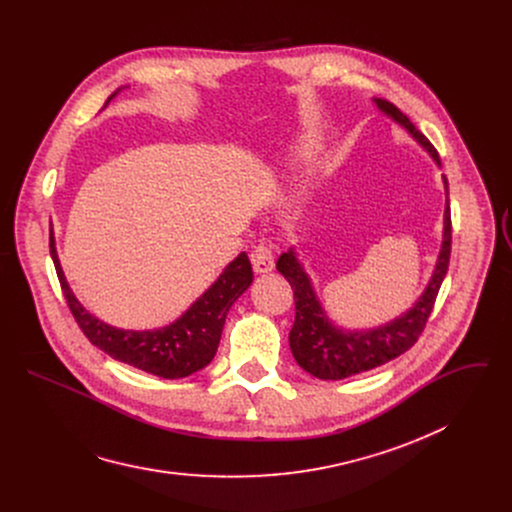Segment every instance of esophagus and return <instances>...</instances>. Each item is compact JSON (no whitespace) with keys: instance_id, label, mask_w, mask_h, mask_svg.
I'll return each instance as SVG.
<instances>
[{"instance_id":"34e87169","label":"esophagus","mask_w":512,"mask_h":512,"mask_svg":"<svg viewBox=\"0 0 512 512\" xmlns=\"http://www.w3.org/2000/svg\"><path fill=\"white\" fill-rule=\"evenodd\" d=\"M251 263H253V269L257 273H269L275 265V257H273V251L269 245H259L253 249L251 253Z\"/></svg>"}]
</instances>
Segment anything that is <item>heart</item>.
Returning <instances> with one entry per match:
<instances>
[{
    "label": "heart",
    "mask_w": 512,
    "mask_h": 512,
    "mask_svg": "<svg viewBox=\"0 0 512 512\" xmlns=\"http://www.w3.org/2000/svg\"><path fill=\"white\" fill-rule=\"evenodd\" d=\"M316 141H318V139H316L314 133H310V131L302 133L300 139H298V154H300V156H310L312 150L316 148Z\"/></svg>",
    "instance_id": "1"
}]
</instances>
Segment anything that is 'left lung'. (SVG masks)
I'll return each instance as SVG.
<instances>
[{
  "mask_svg": "<svg viewBox=\"0 0 512 512\" xmlns=\"http://www.w3.org/2000/svg\"><path fill=\"white\" fill-rule=\"evenodd\" d=\"M373 103L383 115H387L399 127H403L429 154V158L440 166V156H437L435 148L419 129H415V125L409 121L407 115H403L393 103L385 99H373ZM442 178L446 188L444 235H442V249H440V255H437L431 279L427 281L421 296L413 302V306L407 312H403L401 316L393 318L383 326L367 328V330H346L334 324V320L328 316V312L324 310L316 294L308 271L298 259L296 249L289 247L285 253L279 255L277 271L289 281L291 289H294V300H296V322L289 332V348L296 362L306 373L322 381L348 379L352 375L381 367V364L397 358L417 342L450 265L452 221H450L448 180L446 176Z\"/></svg>",
  "mask_w": 512,
  "mask_h": 512,
  "instance_id": "left-lung-1",
  "label": "left lung"
}]
</instances>
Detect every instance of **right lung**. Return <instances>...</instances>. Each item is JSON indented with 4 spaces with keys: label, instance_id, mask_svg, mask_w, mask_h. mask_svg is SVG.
<instances>
[{
    "label": "right lung",
    "instance_id": "1",
    "mask_svg": "<svg viewBox=\"0 0 512 512\" xmlns=\"http://www.w3.org/2000/svg\"><path fill=\"white\" fill-rule=\"evenodd\" d=\"M125 89V87H121ZM117 89L105 107L119 95ZM50 257L68 308L85 336L115 360L162 379H184L202 371L216 354L223 326L231 306L253 283V269L247 253H239L216 277L204 294L172 324L154 330H123L93 316L72 294L56 253L54 231L50 229Z\"/></svg>",
    "mask_w": 512,
    "mask_h": 512
}]
</instances>
